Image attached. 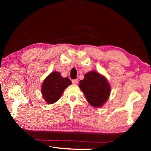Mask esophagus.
I'll use <instances>...</instances> for the list:
<instances>
[{
    "label": "esophagus",
    "instance_id": "34e87169",
    "mask_svg": "<svg viewBox=\"0 0 151 151\" xmlns=\"http://www.w3.org/2000/svg\"><path fill=\"white\" fill-rule=\"evenodd\" d=\"M72 83L73 84H75V85H76V84H78V79H73V80H72Z\"/></svg>",
    "mask_w": 151,
    "mask_h": 151
}]
</instances>
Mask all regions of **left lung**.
<instances>
[{"label":"left lung","mask_w":151,"mask_h":151,"mask_svg":"<svg viewBox=\"0 0 151 151\" xmlns=\"http://www.w3.org/2000/svg\"><path fill=\"white\" fill-rule=\"evenodd\" d=\"M79 87L85 94L88 103L94 107L103 105L111 92L106 79L93 70L86 74L85 78L80 81Z\"/></svg>","instance_id":"1"}]
</instances>
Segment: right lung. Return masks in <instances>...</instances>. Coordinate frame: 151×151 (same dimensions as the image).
<instances>
[{"mask_svg":"<svg viewBox=\"0 0 151 151\" xmlns=\"http://www.w3.org/2000/svg\"><path fill=\"white\" fill-rule=\"evenodd\" d=\"M70 79L63 78L58 72H53L45 78L42 85V94L48 104L57 102L67 86L71 85Z\"/></svg>","mask_w":151,"mask_h":151,"instance_id":"right-lung-1","label":"right lung"}]
</instances>
